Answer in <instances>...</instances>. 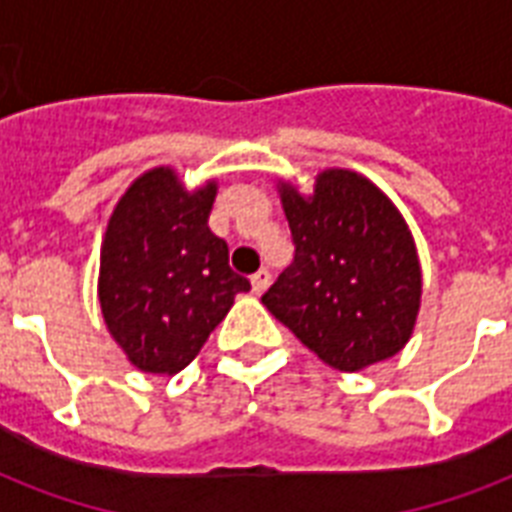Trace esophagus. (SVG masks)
Returning a JSON list of instances; mask_svg holds the SVG:
<instances>
[{
	"label": "esophagus",
	"mask_w": 512,
	"mask_h": 512,
	"mask_svg": "<svg viewBox=\"0 0 512 512\" xmlns=\"http://www.w3.org/2000/svg\"><path fill=\"white\" fill-rule=\"evenodd\" d=\"M268 284H271V271H268V268H260V271L252 276V289H255L257 295H260V292H265V289H268Z\"/></svg>",
	"instance_id": "esophagus-1"
}]
</instances>
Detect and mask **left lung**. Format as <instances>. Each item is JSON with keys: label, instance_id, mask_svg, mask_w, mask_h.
I'll list each match as a JSON object with an SVG mask.
<instances>
[{"label": "left lung", "instance_id": "1", "mask_svg": "<svg viewBox=\"0 0 512 512\" xmlns=\"http://www.w3.org/2000/svg\"><path fill=\"white\" fill-rule=\"evenodd\" d=\"M295 241L263 305L340 372L396 356L412 337L422 295L417 249L385 193L350 170L316 177L313 196L281 183Z\"/></svg>", "mask_w": 512, "mask_h": 512}]
</instances>
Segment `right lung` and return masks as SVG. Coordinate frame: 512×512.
<instances>
[{
    "label": "right lung",
    "instance_id": "right-lung-1",
    "mask_svg": "<svg viewBox=\"0 0 512 512\" xmlns=\"http://www.w3.org/2000/svg\"><path fill=\"white\" fill-rule=\"evenodd\" d=\"M217 185L188 193L175 170L156 167L127 188L100 247L98 297L119 348L140 372L177 374L249 281L228 265V244L209 231Z\"/></svg>",
    "mask_w": 512,
    "mask_h": 512
}]
</instances>
